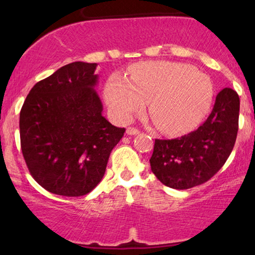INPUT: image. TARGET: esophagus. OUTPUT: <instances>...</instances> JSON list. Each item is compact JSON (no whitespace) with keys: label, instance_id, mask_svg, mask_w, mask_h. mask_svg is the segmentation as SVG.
I'll list each match as a JSON object with an SVG mask.
<instances>
[{"label":"esophagus","instance_id":"obj_1","mask_svg":"<svg viewBox=\"0 0 255 255\" xmlns=\"http://www.w3.org/2000/svg\"><path fill=\"white\" fill-rule=\"evenodd\" d=\"M127 133L128 135H135V134L139 133V130H138V128H127Z\"/></svg>","mask_w":255,"mask_h":255}]
</instances>
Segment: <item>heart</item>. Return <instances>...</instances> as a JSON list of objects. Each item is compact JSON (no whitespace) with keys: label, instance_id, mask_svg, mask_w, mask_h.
Masks as SVG:
<instances>
[{"label":"heart","instance_id":"1","mask_svg":"<svg viewBox=\"0 0 255 255\" xmlns=\"http://www.w3.org/2000/svg\"><path fill=\"white\" fill-rule=\"evenodd\" d=\"M104 95L111 113L127 122L144 111L167 133H182L194 128L211 106L214 88L204 73L172 61H146L132 66L128 78L113 75Z\"/></svg>","mask_w":255,"mask_h":255}]
</instances>
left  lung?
<instances>
[{
    "label": "left lung",
    "mask_w": 255,
    "mask_h": 255,
    "mask_svg": "<svg viewBox=\"0 0 255 255\" xmlns=\"http://www.w3.org/2000/svg\"><path fill=\"white\" fill-rule=\"evenodd\" d=\"M239 107L238 94L224 88L216 96L211 114L197 130L175 139H155L149 163L156 179L180 190L210 180L235 146Z\"/></svg>",
    "instance_id": "8db88e82"
}]
</instances>
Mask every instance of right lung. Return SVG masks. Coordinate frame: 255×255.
I'll return each mask as SVG.
<instances>
[{"instance_id":"1","label":"right lung","mask_w":255,"mask_h":255,"mask_svg":"<svg viewBox=\"0 0 255 255\" xmlns=\"http://www.w3.org/2000/svg\"><path fill=\"white\" fill-rule=\"evenodd\" d=\"M96 66L82 61L62 66L32 87L20 110L24 160L33 179L52 194L90 193L124 135V128L102 116Z\"/></svg>"}]
</instances>
